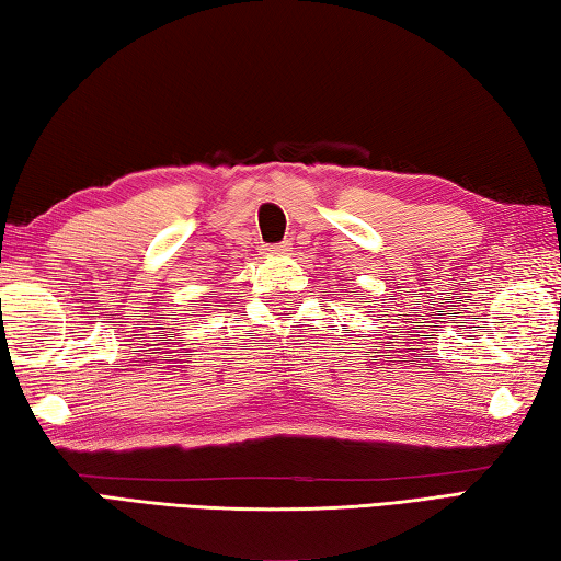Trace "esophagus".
Listing matches in <instances>:
<instances>
[{
    "label": "esophagus",
    "instance_id": "1",
    "mask_svg": "<svg viewBox=\"0 0 561 561\" xmlns=\"http://www.w3.org/2000/svg\"><path fill=\"white\" fill-rule=\"evenodd\" d=\"M270 254H289L291 252V244L289 242H277V244H270L267 247Z\"/></svg>",
    "mask_w": 561,
    "mask_h": 561
}]
</instances>
